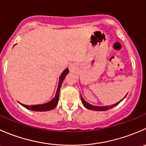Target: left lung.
Returning a JSON list of instances; mask_svg holds the SVG:
<instances>
[{
    "instance_id": "obj_1",
    "label": "left lung",
    "mask_w": 146,
    "mask_h": 146,
    "mask_svg": "<svg viewBox=\"0 0 146 146\" xmlns=\"http://www.w3.org/2000/svg\"><path fill=\"white\" fill-rule=\"evenodd\" d=\"M126 96L124 97V98H123V99L121 100H120L118 102H117L116 104H112V105H108V106H95V105H92V104H90V103H88V102H86L85 100L83 99V98L82 97L81 94H80V98H81V101H82V104H83V106L85 107H86L87 109H88V110H94V111H106V110H110V109H111L113 108L114 107H115V106H117V104H119V103L121 102L122 100H123V99H124L125 98H126Z\"/></svg>"
}]
</instances>
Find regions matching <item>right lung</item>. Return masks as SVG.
Segmentation results:
<instances>
[{
  "label": "right lung",
  "instance_id": "right-lung-1",
  "mask_svg": "<svg viewBox=\"0 0 146 146\" xmlns=\"http://www.w3.org/2000/svg\"><path fill=\"white\" fill-rule=\"evenodd\" d=\"M69 70L68 68H66V69L62 72V73L61 74L59 77V81H58V88H57L56 92V95L54 98H53L51 100H50L48 102L44 103V104H35V105H26V104H22L20 103L23 107H25L27 110H31V111H49V110H53V109L55 108L56 107V105L58 104V98H59V92L60 89H61V85H62L63 81H64L65 77L66 76V75L68 73Z\"/></svg>",
  "mask_w": 146,
  "mask_h": 146
}]
</instances>
